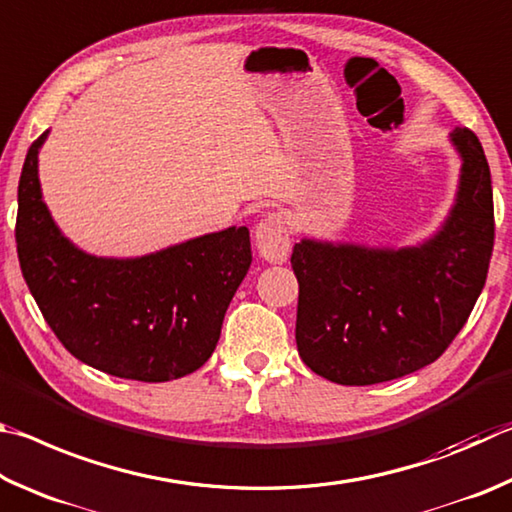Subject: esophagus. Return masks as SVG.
<instances>
[{
  "mask_svg": "<svg viewBox=\"0 0 512 512\" xmlns=\"http://www.w3.org/2000/svg\"><path fill=\"white\" fill-rule=\"evenodd\" d=\"M254 242L267 263H285L290 254V231L279 213H272L256 224Z\"/></svg>",
  "mask_w": 512,
  "mask_h": 512,
  "instance_id": "1",
  "label": "esophagus"
}]
</instances>
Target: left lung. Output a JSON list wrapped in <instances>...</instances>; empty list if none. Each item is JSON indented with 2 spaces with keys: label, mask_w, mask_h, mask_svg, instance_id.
<instances>
[{
  "label": "left lung",
  "mask_w": 512,
  "mask_h": 512,
  "mask_svg": "<svg viewBox=\"0 0 512 512\" xmlns=\"http://www.w3.org/2000/svg\"><path fill=\"white\" fill-rule=\"evenodd\" d=\"M459 191L441 231L418 247L303 238L297 348L321 378L348 387L389 382L432 364L465 326L495 245L488 159L477 134L454 128Z\"/></svg>",
  "instance_id": "obj_1"
}]
</instances>
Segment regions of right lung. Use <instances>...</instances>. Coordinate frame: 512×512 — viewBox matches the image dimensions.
<instances>
[{
  "label": "right lung",
  "mask_w": 512,
  "mask_h": 512,
  "mask_svg": "<svg viewBox=\"0 0 512 512\" xmlns=\"http://www.w3.org/2000/svg\"><path fill=\"white\" fill-rule=\"evenodd\" d=\"M47 134L26 152L15 224L24 281L44 321L76 360L116 378L168 382L197 371L247 276L249 229L206 233L139 258L85 254L42 200L38 152Z\"/></svg>",
  "instance_id": "obj_1"
}]
</instances>
